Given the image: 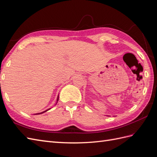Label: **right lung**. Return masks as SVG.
<instances>
[{"label":"right lung","mask_w":157,"mask_h":157,"mask_svg":"<svg viewBox=\"0 0 157 157\" xmlns=\"http://www.w3.org/2000/svg\"><path fill=\"white\" fill-rule=\"evenodd\" d=\"M58 99H59V95L58 96V99H57V102H58ZM50 109H47V110H46V111H44L42 112V113H36V115H38V114H42V113H44V112H46L47 111H48V110H50Z\"/></svg>","instance_id":"add662e5"}]
</instances>
